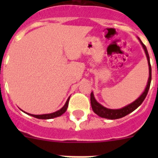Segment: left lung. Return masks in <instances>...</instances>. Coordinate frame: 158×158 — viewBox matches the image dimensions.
I'll use <instances>...</instances> for the list:
<instances>
[{"mask_svg": "<svg viewBox=\"0 0 158 158\" xmlns=\"http://www.w3.org/2000/svg\"><path fill=\"white\" fill-rule=\"evenodd\" d=\"M142 47L144 48L145 52H146V57H147L148 60V64H149V69H150V77H149V80H148V84L147 86H146V89H145L144 93L141 95V96L139 99H137L135 102H133L132 104H129V105L126 106V107H123L121 109H108V108H106L104 106H102L101 104H100L98 102L96 101L94 98V96H93V93H91V105L92 108H93V111L96 113V115H98L99 116L102 117V118H109V119H116V118H120L126 116L127 115L130 114L131 112H132L133 111H135L136 108L139 107V106L142 104V103L144 101L145 98L146 97V95H147L148 91H149V89H150V82H151V65H150V57H149V54H148L147 49H146V46L142 43V42L141 41Z\"/></svg>", "mask_w": 158, "mask_h": 158, "instance_id": "8db88e82", "label": "left lung"}]
</instances>
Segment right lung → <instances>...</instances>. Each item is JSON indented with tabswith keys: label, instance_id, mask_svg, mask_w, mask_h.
Wrapping results in <instances>:
<instances>
[{
	"label": "right lung",
	"instance_id": "right-lung-1",
	"mask_svg": "<svg viewBox=\"0 0 158 158\" xmlns=\"http://www.w3.org/2000/svg\"><path fill=\"white\" fill-rule=\"evenodd\" d=\"M69 98L67 100L66 103L64 105V107L62 108L59 110L58 111H55L54 113H51V114H45V115H31V114H28V115H31V116L35 117V118H41V119H49V118H55V117L60 116V115H62L63 113L65 112V111L67 110V107H68V104H69Z\"/></svg>",
	"mask_w": 158,
	"mask_h": 158
}]
</instances>
